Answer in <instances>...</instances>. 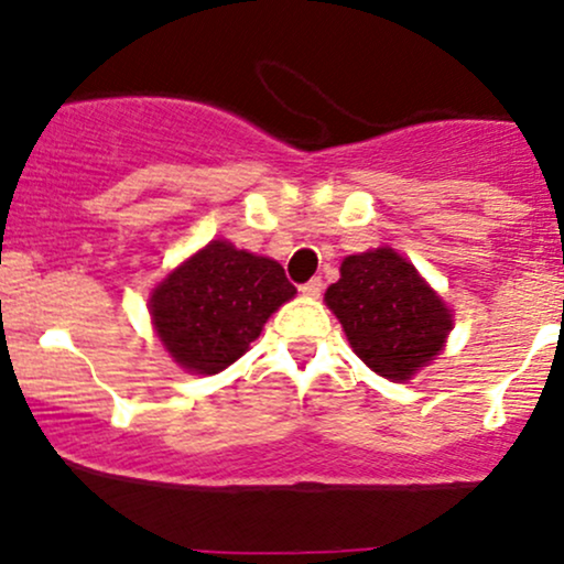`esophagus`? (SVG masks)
I'll return each mask as SVG.
<instances>
[{"mask_svg":"<svg viewBox=\"0 0 564 564\" xmlns=\"http://www.w3.org/2000/svg\"><path fill=\"white\" fill-rule=\"evenodd\" d=\"M300 291H302L304 296H310V300H318L321 291H323V281H321V278H313V281L304 283V286H302Z\"/></svg>","mask_w":564,"mask_h":564,"instance_id":"esophagus-1","label":"esophagus"}]
</instances>
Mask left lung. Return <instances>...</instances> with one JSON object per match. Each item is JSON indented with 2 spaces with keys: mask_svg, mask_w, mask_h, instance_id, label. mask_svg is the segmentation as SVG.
Returning a JSON list of instances; mask_svg holds the SVG:
<instances>
[{
  "mask_svg": "<svg viewBox=\"0 0 564 564\" xmlns=\"http://www.w3.org/2000/svg\"><path fill=\"white\" fill-rule=\"evenodd\" d=\"M326 291L349 347L390 381H408L435 360L453 328L451 310L390 246L352 254Z\"/></svg>",
  "mask_w": 564,
  "mask_h": 564,
  "instance_id": "obj_1",
  "label": "left lung"
}]
</instances>
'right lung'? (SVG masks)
Instances as JSON below:
<instances>
[{
  "label": "right lung",
  "instance_id": "add662e5",
  "mask_svg": "<svg viewBox=\"0 0 564 564\" xmlns=\"http://www.w3.org/2000/svg\"><path fill=\"white\" fill-rule=\"evenodd\" d=\"M294 294L275 260L212 241L153 289L148 307L174 364L212 377L236 364Z\"/></svg>",
  "mask_w": 564,
  "mask_h": 564
}]
</instances>
